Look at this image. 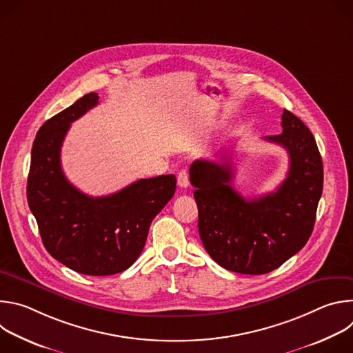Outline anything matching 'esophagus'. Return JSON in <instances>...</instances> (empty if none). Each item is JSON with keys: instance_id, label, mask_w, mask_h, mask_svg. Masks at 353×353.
Instances as JSON below:
<instances>
[{"instance_id": "34e87169", "label": "esophagus", "mask_w": 353, "mask_h": 353, "mask_svg": "<svg viewBox=\"0 0 353 353\" xmlns=\"http://www.w3.org/2000/svg\"><path fill=\"white\" fill-rule=\"evenodd\" d=\"M177 184L179 187L181 188H187L188 184H190V180H188V172L185 169L180 170V173L177 174Z\"/></svg>"}]
</instances>
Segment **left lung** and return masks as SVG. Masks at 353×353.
I'll use <instances>...</instances> for the list:
<instances>
[{"instance_id": "left-lung-1", "label": "left lung", "mask_w": 353, "mask_h": 353, "mask_svg": "<svg viewBox=\"0 0 353 353\" xmlns=\"http://www.w3.org/2000/svg\"><path fill=\"white\" fill-rule=\"evenodd\" d=\"M282 134L264 139L288 150L289 172L274 192L245 199L233 187L229 161L196 159L190 166L195 187L198 232L221 267L245 275L268 274L307 243L323 192V161L312 131L289 110Z\"/></svg>"}]
</instances>
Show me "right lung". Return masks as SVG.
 I'll return each instance as SVG.
<instances>
[{"mask_svg":"<svg viewBox=\"0 0 353 353\" xmlns=\"http://www.w3.org/2000/svg\"><path fill=\"white\" fill-rule=\"evenodd\" d=\"M97 103V93H88L40 127L26 194L50 256L75 272L103 276L125 271L139 257L150 222L174 195L176 176L141 179L106 196L74 187L61 169V145L71 123Z\"/></svg>","mask_w":353,"mask_h":353,"instance_id":"right-lung-1","label":"right lung"}]
</instances>
